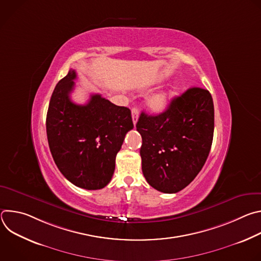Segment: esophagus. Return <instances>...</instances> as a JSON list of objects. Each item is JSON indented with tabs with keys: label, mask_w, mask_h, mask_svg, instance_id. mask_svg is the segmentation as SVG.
Wrapping results in <instances>:
<instances>
[{
	"label": "esophagus",
	"mask_w": 261,
	"mask_h": 261,
	"mask_svg": "<svg viewBox=\"0 0 261 261\" xmlns=\"http://www.w3.org/2000/svg\"><path fill=\"white\" fill-rule=\"evenodd\" d=\"M131 114H132V121H133V124L136 125L137 123V120H138V116H139V110L137 107H133L132 110H131Z\"/></svg>",
	"instance_id": "1"
}]
</instances>
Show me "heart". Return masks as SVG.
Returning a JSON list of instances; mask_svg holds the SVG:
<instances>
[{"label":"heart","mask_w":261,"mask_h":261,"mask_svg":"<svg viewBox=\"0 0 261 261\" xmlns=\"http://www.w3.org/2000/svg\"><path fill=\"white\" fill-rule=\"evenodd\" d=\"M176 94L175 88H171L163 93L157 94L147 102V106L154 114H161L170 104L172 98Z\"/></svg>","instance_id":"obj_1"}]
</instances>
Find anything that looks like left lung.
Listing matches in <instances>:
<instances>
[{
  "label": "left lung",
  "instance_id": "8db88e82",
  "mask_svg": "<svg viewBox=\"0 0 261 261\" xmlns=\"http://www.w3.org/2000/svg\"><path fill=\"white\" fill-rule=\"evenodd\" d=\"M142 172L153 188L176 193L204 165L214 136V103L207 90L190 88L157 116L141 113L136 124Z\"/></svg>",
  "mask_w": 261,
  "mask_h": 261
}]
</instances>
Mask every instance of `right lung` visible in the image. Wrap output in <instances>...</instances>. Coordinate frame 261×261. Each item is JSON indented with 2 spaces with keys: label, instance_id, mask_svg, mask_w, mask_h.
I'll use <instances>...</instances> for the list:
<instances>
[{
  "label": "right lung",
  "instance_id": "add662e5",
  "mask_svg": "<svg viewBox=\"0 0 261 261\" xmlns=\"http://www.w3.org/2000/svg\"><path fill=\"white\" fill-rule=\"evenodd\" d=\"M75 70L56 86L46 116L48 145L55 163L73 185L87 190L104 188L116 167V157L125 136L133 129L131 111L99 94L85 105L74 103L70 94Z\"/></svg>",
  "mask_w": 261,
  "mask_h": 261
}]
</instances>
